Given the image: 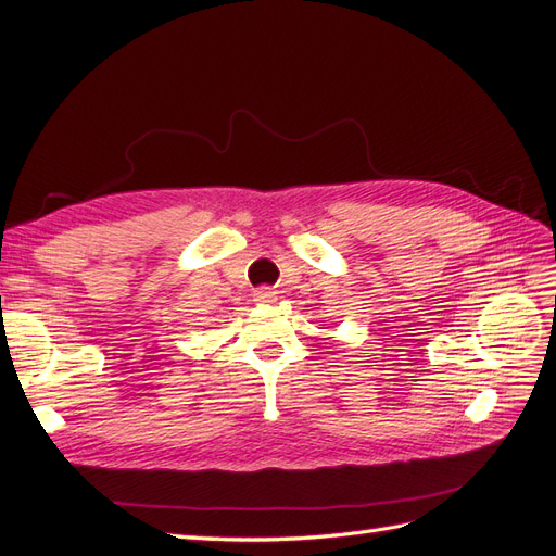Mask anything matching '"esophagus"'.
I'll return each mask as SVG.
<instances>
[{"mask_svg":"<svg viewBox=\"0 0 556 556\" xmlns=\"http://www.w3.org/2000/svg\"><path fill=\"white\" fill-rule=\"evenodd\" d=\"M276 294H278V292H276L274 288H257L255 294H252V296H255L257 304H274Z\"/></svg>","mask_w":556,"mask_h":556,"instance_id":"obj_1","label":"esophagus"}]
</instances>
